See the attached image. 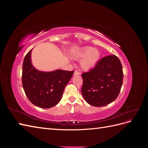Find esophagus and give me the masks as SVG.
I'll return each instance as SVG.
<instances>
[{
    "mask_svg": "<svg viewBox=\"0 0 148 148\" xmlns=\"http://www.w3.org/2000/svg\"><path fill=\"white\" fill-rule=\"evenodd\" d=\"M80 75V73H79V72H78V71H75L74 72V74H73L74 76H77V75Z\"/></svg>",
    "mask_w": 148,
    "mask_h": 148,
    "instance_id": "obj_1",
    "label": "esophagus"
}]
</instances>
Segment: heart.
Listing matches in <instances>:
<instances>
[{
    "label": "heart",
    "mask_w": 148,
    "mask_h": 148,
    "mask_svg": "<svg viewBox=\"0 0 148 148\" xmlns=\"http://www.w3.org/2000/svg\"><path fill=\"white\" fill-rule=\"evenodd\" d=\"M71 56L73 59L80 61V66L84 71L90 70L95 67L99 60L100 53L97 49L90 46H84L75 50Z\"/></svg>",
    "instance_id": "1"
}]
</instances>
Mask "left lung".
<instances>
[{
    "instance_id": "obj_1",
    "label": "left lung",
    "mask_w": 148,
    "mask_h": 148,
    "mask_svg": "<svg viewBox=\"0 0 148 148\" xmlns=\"http://www.w3.org/2000/svg\"><path fill=\"white\" fill-rule=\"evenodd\" d=\"M122 65L115 55L102 58L89 72L82 74V93L87 103L104 106L114 101L123 83Z\"/></svg>"
}]
</instances>
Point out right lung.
Wrapping results in <instances>:
<instances>
[{
  "label": "right lung",
  "mask_w": 148,
  "mask_h": 148,
  "mask_svg": "<svg viewBox=\"0 0 148 148\" xmlns=\"http://www.w3.org/2000/svg\"><path fill=\"white\" fill-rule=\"evenodd\" d=\"M25 56L22 70V84L26 96L34 106L49 109L61 100L65 87L74 73L73 71L57 69L43 71L32 64L31 52Z\"/></svg>",
  "instance_id": "right-lung-1"
}]
</instances>
